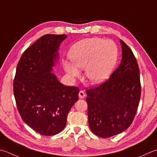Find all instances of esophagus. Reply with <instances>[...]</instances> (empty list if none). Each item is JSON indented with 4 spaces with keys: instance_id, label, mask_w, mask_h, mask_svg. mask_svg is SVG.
Wrapping results in <instances>:
<instances>
[{
    "instance_id": "34e87169",
    "label": "esophagus",
    "mask_w": 157,
    "mask_h": 157,
    "mask_svg": "<svg viewBox=\"0 0 157 157\" xmlns=\"http://www.w3.org/2000/svg\"><path fill=\"white\" fill-rule=\"evenodd\" d=\"M85 97H86V94H85L84 92L82 91V90L79 91V99H84Z\"/></svg>"
}]
</instances>
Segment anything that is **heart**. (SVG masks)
<instances>
[{
	"instance_id": "b5f03b06",
	"label": "heart",
	"mask_w": 157,
	"mask_h": 157,
	"mask_svg": "<svg viewBox=\"0 0 157 157\" xmlns=\"http://www.w3.org/2000/svg\"><path fill=\"white\" fill-rule=\"evenodd\" d=\"M72 63L64 60V69L72 78L78 77V69H85L90 82L98 84L109 78L118 58V48L112 40L99 37L81 40L73 45L69 52Z\"/></svg>"
}]
</instances>
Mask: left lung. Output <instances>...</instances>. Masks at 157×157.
<instances>
[{
    "mask_svg": "<svg viewBox=\"0 0 157 157\" xmlns=\"http://www.w3.org/2000/svg\"><path fill=\"white\" fill-rule=\"evenodd\" d=\"M122 60L109 79L87 94L88 124L101 137H109L130 127L141 96L140 69L133 52L121 40Z\"/></svg>",
    "mask_w": 157,
    "mask_h": 157,
    "instance_id": "1",
    "label": "left lung"
}]
</instances>
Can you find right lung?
I'll return each instance as SVG.
<instances>
[{
	"label": "right lung",
	"mask_w": 157,
	"mask_h": 157,
	"mask_svg": "<svg viewBox=\"0 0 157 157\" xmlns=\"http://www.w3.org/2000/svg\"><path fill=\"white\" fill-rule=\"evenodd\" d=\"M66 35L42 36L24 51L18 62L13 93L23 121L43 136L63 130L71 108L78 100L79 88L58 81L53 67Z\"/></svg>",
	"instance_id": "1"
}]
</instances>
